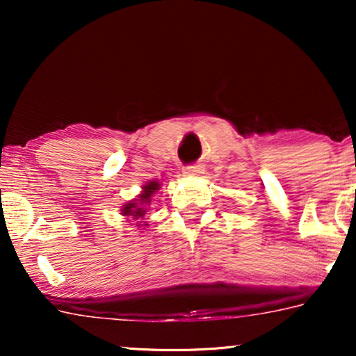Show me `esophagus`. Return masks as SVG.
I'll return each instance as SVG.
<instances>
[{
  "label": "esophagus",
  "instance_id": "obj_1",
  "mask_svg": "<svg viewBox=\"0 0 356 356\" xmlns=\"http://www.w3.org/2000/svg\"><path fill=\"white\" fill-rule=\"evenodd\" d=\"M204 167L201 163H193V165H186V167H183V173L186 175V177H196V175L202 173Z\"/></svg>",
  "mask_w": 356,
  "mask_h": 356
}]
</instances>
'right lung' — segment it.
I'll return each mask as SVG.
<instances>
[{
  "mask_svg": "<svg viewBox=\"0 0 356 356\" xmlns=\"http://www.w3.org/2000/svg\"><path fill=\"white\" fill-rule=\"evenodd\" d=\"M159 189V183L157 181H150V183H147L144 186V193L140 194L139 196V199H136L134 202H129V204H126V206L123 207V216H131L133 218H143L144 216H145V211H147V209H145V206H149L150 204V196H152V194L157 191Z\"/></svg>",
  "mask_w": 356,
  "mask_h": 356,
  "instance_id": "add662e5",
  "label": "right lung"
}]
</instances>
